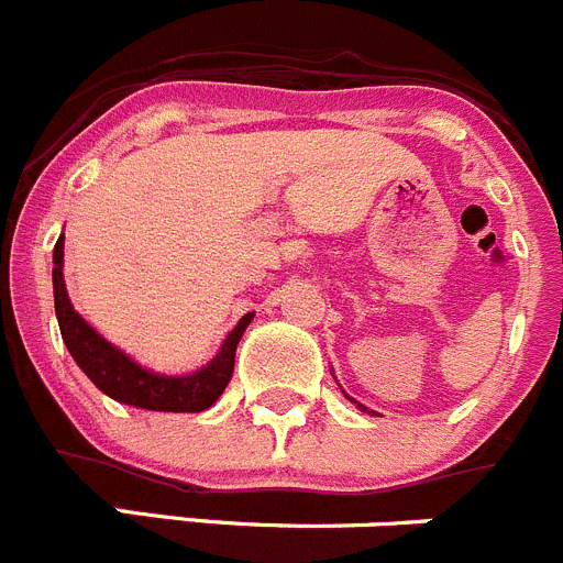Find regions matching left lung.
<instances>
[{
    "label": "left lung",
    "mask_w": 563,
    "mask_h": 563,
    "mask_svg": "<svg viewBox=\"0 0 563 563\" xmlns=\"http://www.w3.org/2000/svg\"><path fill=\"white\" fill-rule=\"evenodd\" d=\"M345 398H347V395H345ZM347 400H351V404H356V400H353V398H347ZM356 406H358V409H362V411H367L365 406H362V404H356Z\"/></svg>",
    "instance_id": "1"
}]
</instances>
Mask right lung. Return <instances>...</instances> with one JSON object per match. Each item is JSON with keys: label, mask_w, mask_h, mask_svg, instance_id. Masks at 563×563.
<instances>
[{"label": "right lung", "mask_w": 563, "mask_h": 563, "mask_svg": "<svg viewBox=\"0 0 563 563\" xmlns=\"http://www.w3.org/2000/svg\"><path fill=\"white\" fill-rule=\"evenodd\" d=\"M63 245L66 238L55 243L52 254V285H55V314L60 323L63 342L68 353L79 365V371L96 384L112 400L126 406L148 411H205L216 404L227 389L229 378L234 371V351L243 336L245 325L254 320V312L243 314L240 323L229 331L223 340L221 351L207 362L205 367L187 373V376H165L154 373L148 367L137 365L130 353L107 342L77 309L71 307V298L66 290V278H63Z\"/></svg>", "instance_id": "add662e5"}]
</instances>
